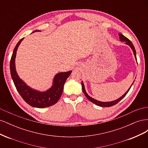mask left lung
<instances>
[{
  "mask_svg": "<svg viewBox=\"0 0 148 148\" xmlns=\"http://www.w3.org/2000/svg\"><path fill=\"white\" fill-rule=\"evenodd\" d=\"M119 37H120V41L126 42H125V44H127V45H128L130 47L132 48V51H133V53H134V56H135V59H136V60H137V59H136V55L135 49V47H134L133 44H132V42H131L130 40H129L127 38L125 37V36H123V34H120V33H119ZM133 83H132V84H133ZM82 90H83V93L84 94L85 96H86V97L88 98V100L92 102V103H94V104H95L96 105H97V106H101V107H111V106L115 105L116 104H117V103H118L120 101L122 100V99H123V98L125 96L127 95V94L128 93V92L129 91V90H130V88H131V87H132V86H131L130 87L129 89L127 90V91L126 92H125L123 95H122V96H121L120 98H119L118 99H116V100H115V101H110V102H101V101H97V100H96V99H93V98H92L91 97H90V96H89L88 95L87 92H86V91H85V88H84V84H83V82H82Z\"/></svg>",
  "mask_w": 148,
  "mask_h": 148,
  "instance_id": "obj_1",
  "label": "left lung"
}]
</instances>
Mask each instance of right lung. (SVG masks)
<instances>
[{"label":"right lung","mask_w":148,"mask_h":148,"mask_svg":"<svg viewBox=\"0 0 148 148\" xmlns=\"http://www.w3.org/2000/svg\"><path fill=\"white\" fill-rule=\"evenodd\" d=\"M35 31H39L36 30ZM24 38L21 39L13 50L10 63V69L12 78L16 90L23 100L34 107L45 108L56 104L59 101L64 90V86L66 79L70 75L71 71L60 72L56 75L53 80L52 87L44 92H40L28 86L23 80L20 78L15 69V57L18 47Z\"/></svg>","instance_id":"add662e5"}]
</instances>
